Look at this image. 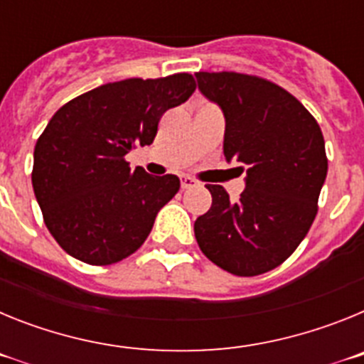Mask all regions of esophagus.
<instances>
[{
    "label": "esophagus",
    "mask_w": 364,
    "mask_h": 364,
    "mask_svg": "<svg viewBox=\"0 0 364 364\" xmlns=\"http://www.w3.org/2000/svg\"><path fill=\"white\" fill-rule=\"evenodd\" d=\"M198 182L195 178H191V176H182L180 178V188L182 189H191V188H197Z\"/></svg>",
    "instance_id": "1"
}]
</instances>
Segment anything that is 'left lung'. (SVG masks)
Listing matches in <instances>:
<instances>
[{"mask_svg":"<svg viewBox=\"0 0 364 364\" xmlns=\"http://www.w3.org/2000/svg\"><path fill=\"white\" fill-rule=\"evenodd\" d=\"M198 91L224 112V156L246 169V188L230 200L208 184L211 208L195 237L211 262L253 277L282 264L306 237L328 171L319 124L295 96L240 73H197Z\"/></svg>","mask_w":364,"mask_h":364,"instance_id":"obj_1","label":"left lung"}]
</instances>
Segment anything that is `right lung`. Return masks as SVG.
<instances>
[{
  "mask_svg": "<svg viewBox=\"0 0 364 364\" xmlns=\"http://www.w3.org/2000/svg\"><path fill=\"white\" fill-rule=\"evenodd\" d=\"M195 89L188 73L122 80L76 96L50 118L34 147L32 188L45 226L70 257L107 266L142 246L180 180L131 171L124 156L153 144L164 112Z\"/></svg>",
  "mask_w": 364,
  "mask_h": 364,
  "instance_id": "obj_1",
  "label": "right lung"
}]
</instances>
